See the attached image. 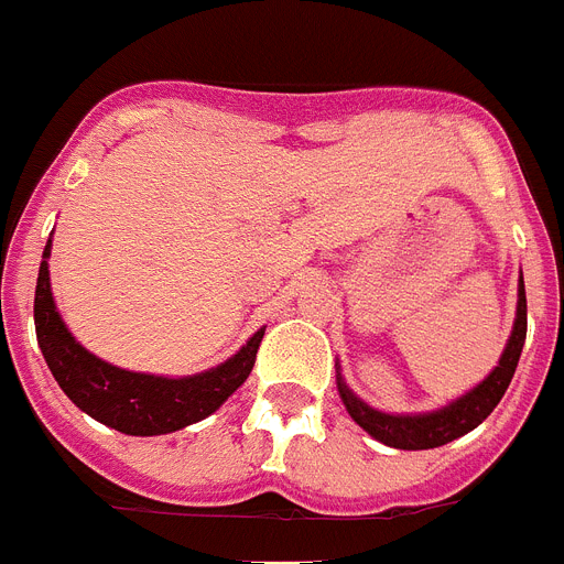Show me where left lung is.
Returning a JSON list of instances; mask_svg holds the SVG:
<instances>
[{"label":"left lung","mask_w":564,"mask_h":564,"mask_svg":"<svg viewBox=\"0 0 564 564\" xmlns=\"http://www.w3.org/2000/svg\"><path fill=\"white\" fill-rule=\"evenodd\" d=\"M524 337H528V296H524V279L519 276V305H516V323L513 334L507 339L505 355H501L499 366L484 377L476 389H469L467 394H460L449 406L435 409V412H423V415H389V412H377L369 403H362L337 371V389L339 398L346 403L348 415L360 423L362 430L369 432L371 438L380 444L394 446V449H435L449 441L467 435L490 415L492 409L499 406V400L505 398L507 386L513 380L519 357H522Z\"/></svg>","instance_id":"left-lung-1"}]
</instances>
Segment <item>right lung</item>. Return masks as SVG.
<instances>
[{"label":"right lung","mask_w":564,"mask_h":564,"mask_svg":"<svg viewBox=\"0 0 564 564\" xmlns=\"http://www.w3.org/2000/svg\"><path fill=\"white\" fill-rule=\"evenodd\" d=\"M51 239L42 250L36 276L34 323L42 357L74 406L123 435H166L213 415L245 380L256 362L264 328L241 346V351L216 369L189 377H158L126 371L100 360L72 337L51 296Z\"/></svg>","instance_id":"1"}]
</instances>
